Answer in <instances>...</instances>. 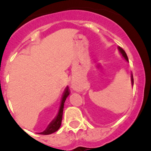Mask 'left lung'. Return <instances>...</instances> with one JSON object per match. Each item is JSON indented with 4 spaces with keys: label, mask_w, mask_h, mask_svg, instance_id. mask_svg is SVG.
<instances>
[{
    "label": "left lung",
    "mask_w": 151,
    "mask_h": 151,
    "mask_svg": "<svg viewBox=\"0 0 151 151\" xmlns=\"http://www.w3.org/2000/svg\"><path fill=\"white\" fill-rule=\"evenodd\" d=\"M118 50H119V51L121 52V53L122 54V56H124V58L125 59V60H127V61L128 62V57L127 56V53H125L124 50H123V49L122 48V47H118ZM131 83H132V85H133V74H131Z\"/></svg>",
    "instance_id": "8db88e82"
}]
</instances>
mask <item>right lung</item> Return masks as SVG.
Segmentation results:
<instances>
[{"label":"right lung","mask_w":151,"mask_h":151,"mask_svg":"<svg viewBox=\"0 0 151 151\" xmlns=\"http://www.w3.org/2000/svg\"><path fill=\"white\" fill-rule=\"evenodd\" d=\"M69 94H70V91H69L68 87H67V88H65V90L64 93H63V98H62L61 104H60V110H59V112H58V115H57V116L56 117V118H55L54 120H53L50 124H49V126L47 127V129L44 131V132H42V133H39V134L49 135L58 130L59 128H60V126H61L65 101L66 98H67V97L68 96Z\"/></svg>","instance_id":"obj_1"}]
</instances>
